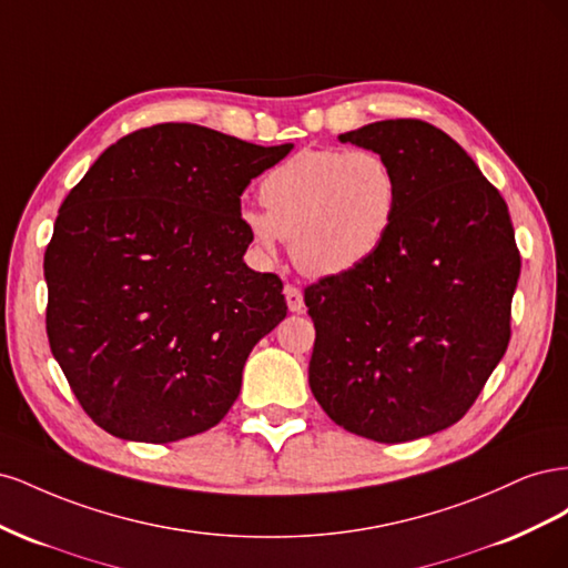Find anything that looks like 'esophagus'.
Returning <instances> with one entry per match:
<instances>
[{
  "label": "esophagus",
  "instance_id": "esophagus-1",
  "mask_svg": "<svg viewBox=\"0 0 568 568\" xmlns=\"http://www.w3.org/2000/svg\"><path fill=\"white\" fill-rule=\"evenodd\" d=\"M284 296H286V305L291 313H303L305 311V301H303V291L298 286H286L284 288Z\"/></svg>",
  "mask_w": 568,
  "mask_h": 568
}]
</instances>
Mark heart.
Here are the masks:
<instances>
[{
  "label": "heart",
  "instance_id": "obj_1",
  "mask_svg": "<svg viewBox=\"0 0 568 568\" xmlns=\"http://www.w3.org/2000/svg\"><path fill=\"white\" fill-rule=\"evenodd\" d=\"M265 209H244L255 251L291 257L311 277H341L382 248L398 213L393 165L372 149H305L274 165L261 184Z\"/></svg>",
  "mask_w": 568,
  "mask_h": 568
}]
</instances>
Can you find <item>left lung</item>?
Listing matches in <instances>:
<instances>
[{
    "label": "left lung",
    "mask_w": 568,
    "mask_h": 568,
    "mask_svg": "<svg viewBox=\"0 0 568 568\" xmlns=\"http://www.w3.org/2000/svg\"><path fill=\"white\" fill-rule=\"evenodd\" d=\"M393 165L398 213L365 265L305 288L311 390L376 443L459 422L509 343L521 255L500 192L453 136L415 118L338 136Z\"/></svg>",
    "instance_id": "obj_1"
}]
</instances>
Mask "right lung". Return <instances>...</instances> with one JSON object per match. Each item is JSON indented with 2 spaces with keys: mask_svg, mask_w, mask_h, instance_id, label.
Masks as SVG:
<instances>
[{
  "mask_svg": "<svg viewBox=\"0 0 568 568\" xmlns=\"http://www.w3.org/2000/svg\"><path fill=\"white\" fill-rule=\"evenodd\" d=\"M291 149L161 123L109 146L61 203L49 348L111 436L182 440L234 405L253 346L286 317L282 280L244 263L242 194Z\"/></svg>",
  "mask_w": 568,
  "mask_h": 568,
  "instance_id": "obj_1",
  "label": "right lung"
}]
</instances>
